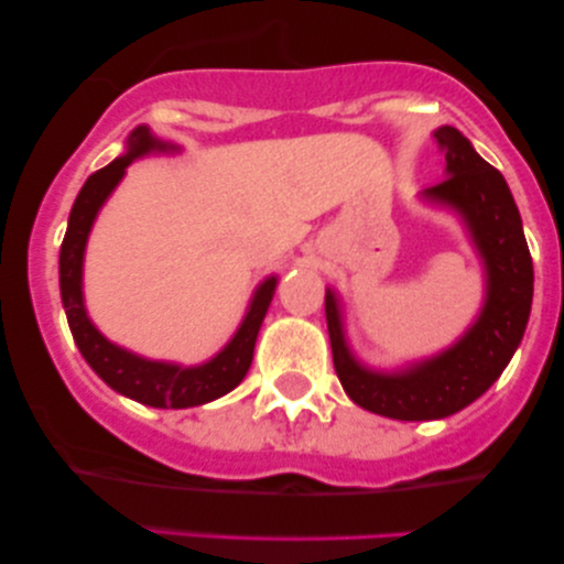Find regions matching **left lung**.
<instances>
[{
    "label": "left lung",
    "instance_id": "left-lung-1",
    "mask_svg": "<svg viewBox=\"0 0 564 564\" xmlns=\"http://www.w3.org/2000/svg\"><path fill=\"white\" fill-rule=\"evenodd\" d=\"M434 141L444 159V180L423 189V197L462 215L488 274L485 305L473 328L438 357L403 372H375L354 359L341 305L336 292L326 290L330 351L346 395L365 411L398 421L446 419L480 398L519 349L534 297V267L503 174L457 128H438Z\"/></svg>",
    "mask_w": 564,
    "mask_h": 564
}]
</instances>
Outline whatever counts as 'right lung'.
<instances>
[{"instance_id": "add662e5", "label": "right lung", "mask_w": 564, "mask_h": 564, "mask_svg": "<svg viewBox=\"0 0 564 564\" xmlns=\"http://www.w3.org/2000/svg\"><path fill=\"white\" fill-rule=\"evenodd\" d=\"M151 151H176V145L159 141L149 128L138 126L128 135V151L84 182L82 192L74 199L64 243H61V300H64L68 328H72V336L76 346H79L82 357L87 359V365L115 392L151 408H192L226 395L249 372L261 321H264L269 303L274 297L276 276H269L253 292L249 313H246L241 328L236 330V336L230 338L226 349L215 354L210 361H205L199 367H180L172 365V361H151L107 341L95 328V323L89 321L87 311H84V249H87L89 230L95 226L99 207L105 205L110 192L118 187L126 169L135 159H141Z\"/></svg>"}]
</instances>
